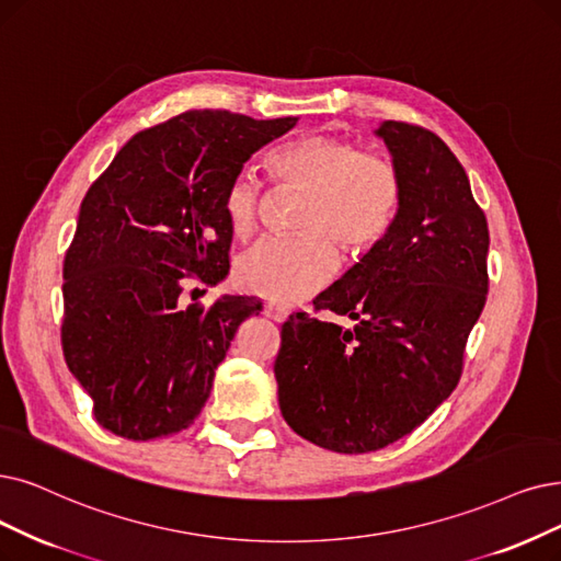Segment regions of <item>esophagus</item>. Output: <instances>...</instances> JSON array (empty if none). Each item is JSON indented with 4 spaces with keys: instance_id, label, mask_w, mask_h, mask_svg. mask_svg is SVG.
Returning a JSON list of instances; mask_svg holds the SVG:
<instances>
[{
    "instance_id": "1",
    "label": "esophagus",
    "mask_w": 561,
    "mask_h": 561,
    "mask_svg": "<svg viewBox=\"0 0 561 561\" xmlns=\"http://www.w3.org/2000/svg\"><path fill=\"white\" fill-rule=\"evenodd\" d=\"M264 316L268 320H274V322H283V320H287L289 310L285 306H280V304H266L264 306Z\"/></svg>"
}]
</instances>
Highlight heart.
<instances>
[{"label":"heart","mask_w":561,"mask_h":561,"mask_svg":"<svg viewBox=\"0 0 561 561\" xmlns=\"http://www.w3.org/2000/svg\"><path fill=\"white\" fill-rule=\"evenodd\" d=\"M266 168L276 184L306 195L295 218L299 232L264 237L237 262V285L264 299L295 304L316 295L339 266L330 239L350 253L368 251L387 237L400 207L396 165L339 136L310 133L287 140L268 153ZM260 203L262 191L251 174L230 179L222 214L234 237L255 230Z\"/></svg>","instance_id":"1"}]
</instances>
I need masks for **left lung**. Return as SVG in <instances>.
<instances>
[{
    "mask_svg": "<svg viewBox=\"0 0 561 561\" xmlns=\"http://www.w3.org/2000/svg\"><path fill=\"white\" fill-rule=\"evenodd\" d=\"M402 182L387 237L312 301L354 327L295 312L274 364L289 428L335 454L410 435L451 396L488 295V220L435 133L385 122Z\"/></svg>",
    "mask_w": 561,
    "mask_h": 561,
    "instance_id": "1",
    "label": "left lung"
}]
</instances>
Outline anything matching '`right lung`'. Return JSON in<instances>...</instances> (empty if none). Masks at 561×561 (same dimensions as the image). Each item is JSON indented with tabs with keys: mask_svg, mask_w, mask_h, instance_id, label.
Masks as SVG:
<instances>
[{
	"mask_svg": "<svg viewBox=\"0 0 561 561\" xmlns=\"http://www.w3.org/2000/svg\"><path fill=\"white\" fill-rule=\"evenodd\" d=\"M295 124L188 110L136 133L89 186L64 257L61 347L105 431L147 442L203 412L239 324L262 301L186 306L184 285L226 278L222 193Z\"/></svg>",
	"mask_w": 561,
	"mask_h": 561,
	"instance_id": "right-lung-1",
	"label": "right lung"
}]
</instances>
